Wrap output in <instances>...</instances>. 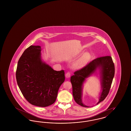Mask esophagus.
Instances as JSON below:
<instances>
[{
    "label": "esophagus",
    "instance_id": "esophagus-1",
    "mask_svg": "<svg viewBox=\"0 0 131 131\" xmlns=\"http://www.w3.org/2000/svg\"><path fill=\"white\" fill-rule=\"evenodd\" d=\"M70 76H71V74L70 72H67L66 75H65V77L66 78H70Z\"/></svg>",
    "mask_w": 131,
    "mask_h": 131
}]
</instances>
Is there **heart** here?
I'll use <instances>...</instances> for the list:
<instances>
[{
  "label": "heart",
  "instance_id": "heart-1",
  "mask_svg": "<svg viewBox=\"0 0 131 131\" xmlns=\"http://www.w3.org/2000/svg\"><path fill=\"white\" fill-rule=\"evenodd\" d=\"M91 56L89 52H85L80 56L74 63V66L76 68H83L86 66L90 62Z\"/></svg>",
  "mask_w": 131,
  "mask_h": 131
}]
</instances>
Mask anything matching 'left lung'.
<instances>
[{
  "instance_id": "obj_1",
  "label": "left lung",
  "mask_w": 131,
  "mask_h": 131,
  "mask_svg": "<svg viewBox=\"0 0 131 131\" xmlns=\"http://www.w3.org/2000/svg\"><path fill=\"white\" fill-rule=\"evenodd\" d=\"M99 71L102 92L97 105L103 101L109 93L112 80L114 75L115 68L110 56L98 57L88 64L84 68L75 71L71 77V82L73 88V95L75 102L83 107L85 105L82 101L83 85L86 79Z\"/></svg>"
}]
</instances>
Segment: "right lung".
Here are the masks:
<instances>
[{
    "label": "right lung",
    "mask_w": 131,
    "mask_h": 131,
    "mask_svg": "<svg viewBox=\"0 0 131 131\" xmlns=\"http://www.w3.org/2000/svg\"><path fill=\"white\" fill-rule=\"evenodd\" d=\"M41 51L39 46L26 49L19 59L16 75L25 99L33 105L46 107L55 102L65 73L54 70L44 62Z\"/></svg>",
    "instance_id": "1"
}]
</instances>
